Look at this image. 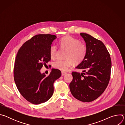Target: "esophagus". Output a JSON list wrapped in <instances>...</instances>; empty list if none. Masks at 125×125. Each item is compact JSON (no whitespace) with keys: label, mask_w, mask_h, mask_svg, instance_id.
<instances>
[{"label":"esophagus","mask_w":125,"mask_h":125,"mask_svg":"<svg viewBox=\"0 0 125 125\" xmlns=\"http://www.w3.org/2000/svg\"><path fill=\"white\" fill-rule=\"evenodd\" d=\"M61 74H62V76H63L67 74V73H66V72H63V71H62V72H61Z\"/></svg>","instance_id":"34e87169"}]
</instances>
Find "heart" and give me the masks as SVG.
I'll return each instance as SVG.
<instances>
[{
    "label": "heart",
    "instance_id": "obj_1",
    "mask_svg": "<svg viewBox=\"0 0 125 125\" xmlns=\"http://www.w3.org/2000/svg\"><path fill=\"white\" fill-rule=\"evenodd\" d=\"M61 48L67 50L65 60L57 59L53 63V67L62 71H66L74 63H81L85 58L87 47L86 45L78 39L71 36L62 38L59 42ZM58 48L56 45L52 44L49 47V54L51 58H55L57 54Z\"/></svg>",
    "mask_w": 125,
    "mask_h": 125
}]
</instances>
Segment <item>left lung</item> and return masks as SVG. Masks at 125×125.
Wrapping results in <instances>:
<instances>
[{
    "instance_id": "1",
    "label": "left lung",
    "mask_w": 125,
    "mask_h": 125,
    "mask_svg": "<svg viewBox=\"0 0 125 125\" xmlns=\"http://www.w3.org/2000/svg\"><path fill=\"white\" fill-rule=\"evenodd\" d=\"M87 52L84 59L76 67L83 73L73 72L69 84L73 96L83 102H91L100 96L107 86L111 76L110 55L104 43L91 35L81 33Z\"/></svg>"
}]
</instances>
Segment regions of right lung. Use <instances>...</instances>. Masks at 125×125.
Listing matches in <instances>:
<instances>
[{"label": "right lung", "instance_id": "1", "mask_svg": "<svg viewBox=\"0 0 125 125\" xmlns=\"http://www.w3.org/2000/svg\"><path fill=\"white\" fill-rule=\"evenodd\" d=\"M56 36L50 34L34 35L19 49L14 66V79L20 93L29 102H45L54 93L53 83L61 76L59 70L52 69L46 76L41 69L51 60L49 47Z\"/></svg>", "mask_w": 125, "mask_h": 125}]
</instances>
